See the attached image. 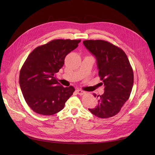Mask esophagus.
<instances>
[{
  "label": "esophagus",
  "instance_id": "obj_1",
  "mask_svg": "<svg viewBox=\"0 0 155 155\" xmlns=\"http://www.w3.org/2000/svg\"><path fill=\"white\" fill-rule=\"evenodd\" d=\"M76 92H77V94H78L80 95H84L85 93L84 91L80 90V89H77V90L76 91Z\"/></svg>",
  "mask_w": 155,
  "mask_h": 155
}]
</instances>
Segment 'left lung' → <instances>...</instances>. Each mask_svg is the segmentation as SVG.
<instances>
[{"mask_svg": "<svg viewBox=\"0 0 155 155\" xmlns=\"http://www.w3.org/2000/svg\"><path fill=\"white\" fill-rule=\"evenodd\" d=\"M97 60L99 76L105 86L98 105L88 109L95 116L106 119L116 116L129 98L134 74L127 56L121 48L104 40H85L83 42ZM94 97H99L95 94Z\"/></svg>", "mask_w": 155, "mask_h": 155, "instance_id": "8db88e82", "label": "left lung"}]
</instances>
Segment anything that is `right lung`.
<instances>
[{
    "mask_svg": "<svg viewBox=\"0 0 155 155\" xmlns=\"http://www.w3.org/2000/svg\"><path fill=\"white\" fill-rule=\"evenodd\" d=\"M80 39H54L38 46L28 56L20 71L19 85L24 98L37 114L51 116L61 110L73 95L72 86L63 87L54 77L66 56Z\"/></svg>",
    "mask_w": 155,
    "mask_h": 155,
    "instance_id": "obj_1",
    "label": "right lung"
}]
</instances>
